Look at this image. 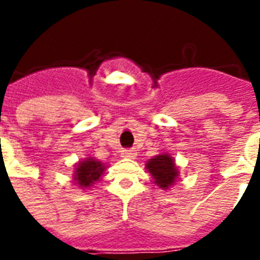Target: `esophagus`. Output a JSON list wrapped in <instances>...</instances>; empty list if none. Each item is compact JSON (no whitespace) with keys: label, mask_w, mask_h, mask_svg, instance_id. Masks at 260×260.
<instances>
[{"label":"esophagus","mask_w":260,"mask_h":260,"mask_svg":"<svg viewBox=\"0 0 260 260\" xmlns=\"http://www.w3.org/2000/svg\"><path fill=\"white\" fill-rule=\"evenodd\" d=\"M122 158H126V159H135L136 158V155H138V152L135 150H125L122 151Z\"/></svg>","instance_id":"34e87169"}]
</instances>
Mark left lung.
I'll return each instance as SVG.
<instances>
[{
	"label": "left lung",
	"instance_id": "8db88e82",
	"mask_svg": "<svg viewBox=\"0 0 260 260\" xmlns=\"http://www.w3.org/2000/svg\"><path fill=\"white\" fill-rule=\"evenodd\" d=\"M146 169L150 173L152 182L163 190L171 187L179 178V169L175 159L169 154H160L151 158L146 163Z\"/></svg>",
	"mask_w": 260,
	"mask_h": 260
}]
</instances>
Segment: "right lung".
Returning <instances> with one entry per match:
<instances>
[{"mask_svg": "<svg viewBox=\"0 0 260 260\" xmlns=\"http://www.w3.org/2000/svg\"><path fill=\"white\" fill-rule=\"evenodd\" d=\"M106 169L108 166H105V163L100 162L91 156L79 160L78 163H75L74 175H73L75 185L78 186L79 189H90L95 182L101 179Z\"/></svg>", "mask_w": 260, "mask_h": 260, "instance_id": "1", "label": "right lung"}]
</instances>
